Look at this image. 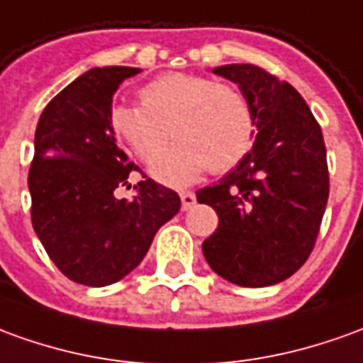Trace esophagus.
<instances>
[{
	"label": "esophagus",
	"mask_w": 363,
	"mask_h": 363,
	"mask_svg": "<svg viewBox=\"0 0 363 363\" xmlns=\"http://www.w3.org/2000/svg\"><path fill=\"white\" fill-rule=\"evenodd\" d=\"M179 197H182V209H184V211L191 209V207H194V203H196V196H194L191 191H182V194H179Z\"/></svg>",
	"instance_id": "esophagus-1"
}]
</instances>
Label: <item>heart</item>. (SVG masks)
<instances>
[{
    "mask_svg": "<svg viewBox=\"0 0 363 363\" xmlns=\"http://www.w3.org/2000/svg\"><path fill=\"white\" fill-rule=\"evenodd\" d=\"M138 94L142 106L118 102L110 108V132L142 162L155 160L169 136L176 138L150 167L164 184H191L207 167L225 174L253 150V108L233 84L167 72L146 82Z\"/></svg>",
    "mask_w": 363,
    "mask_h": 363,
    "instance_id": "1",
    "label": "heart"
}]
</instances>
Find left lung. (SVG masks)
Returning <instances> with one entry per match:
<instances>
[{"label":"left lung","instance_id":"8db88e82","mask_svg":"<svg viewBox=\"0 0 363 363\" xmlns=\"http://www.w3.org/2000/svg\"><path fill=\"white\" fill-rule=\"evenodd\" d=\"M215 74L239 84L253 108V150L199 203L219 225L201 249L219 277L239 286H271L311 257L330 191L326 146L308 104L286 81L257 65H223Z\"/></svg>","mask_w":363,"mask_h":363}]
</instances>
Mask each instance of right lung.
Wrapping results in <instances>:
<instances>
[{"label": "right lung", "instance_id": "1", "mask_svg": "<svg viewBox=\"0 0 363 363\" xmlns=\"http://www.w3.org/2000/svg\"><path fill=\"white\" fill-rule=\"evenodd\" d=\"M138 72L86 71L45 106L35 130L31 223L57 269L86 286H106L134 271L157 229L182 207L174 189L146 176L134 186V199L114 197L138 166L116 146L108 114L120 82Z\"/></svg>", "mask_w": 363, "mask_h": 363}]
</instances>
